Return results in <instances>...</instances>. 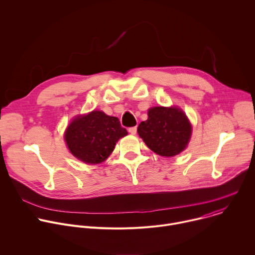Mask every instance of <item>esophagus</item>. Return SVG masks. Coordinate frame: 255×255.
<instances>
[{
  "label": "esophagus",
  "mask_w": 255,
  "mask_h": 255,
  "mask_svg": "<svg viewBox=\"0 0 255 255\" xmlns=\"http://www.w3.org/2000/svg\"><path fill=\"white\" fill-rule=\"evenodd\" d=\"M128 131H129L132 135H135V134H136V131H137V128H136V127H130V128L128 129Z\"/></svg>",
  "instance_id": "1"
}]
</instances>
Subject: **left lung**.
<instances>
[{
  "mask_svg": "<svg viewBox=\"0 0 255 255\" xmlns=\"http://www.w3.org/2000/svg\"><path fill=\"white\" fill-rule=\"evenodd\" d=\"M137 132L153 152L170 157L183 151L189 143L192 125L178 108L154 107L148 110V119L142 121Z\"/></svg>",
  "mask_w": 255,
  "mask_h": 255,
  "instance_id": "8db88e82",
  "label": "left lung"
}]
</instances>
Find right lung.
<instances>
[{"instance_id": "1", "label": "right lung", "mask_w": 255, "mask_h": 255, "mask_svg": "<svg viewBox=\"0 0 255 255\" xmlns=\"http://www.w3.org/2000/svg\"><path fill=\"white\" fill-rule=\"evenodd\" d=\"M116 117L93 111L72 121L64 134L69 151L80 160L95 164L112 153L116 142L127 135Z\"/></svg>"}]
</instances>
